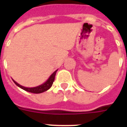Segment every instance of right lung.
<instances>
[{"label": "right lung", "mask_w": 127, "mask_h": 127, "mask_svg": "<svg viewBox=\"0 0 127 127\" xmlns=\"http://www.w3.org/2000/svg\"><path fill=\"white\" fill-rule=\"evenodd\" d=\"M56 71L57 70L55 71L52 74L50 75V77H49V79L45 82V83H43V84L40 86H36V87H33V88H26V87H24L20 85L19 84L15 82L14 80H13L14 83H15L16 85L18 86V87H20L22 89H23L24 91H27V92H29V93H35V94H39L41 93H43L45 91H47L48 89H50L52 86L53 84V82L54 81V79H55V75L56 73Z\"/></svg>", "instance_id": "right-lung-1"}]
</instances>
